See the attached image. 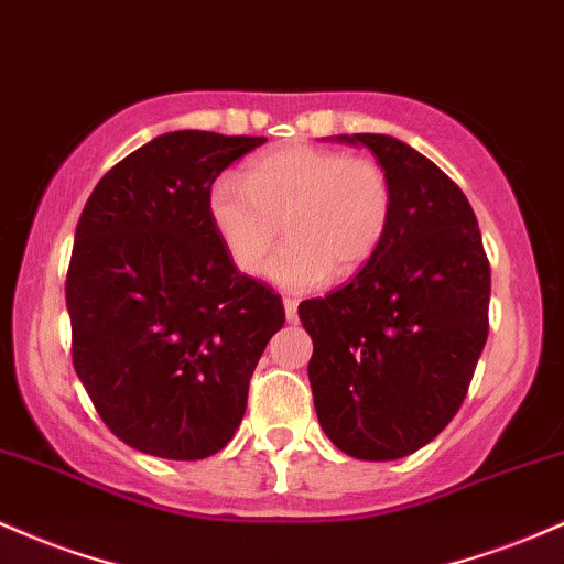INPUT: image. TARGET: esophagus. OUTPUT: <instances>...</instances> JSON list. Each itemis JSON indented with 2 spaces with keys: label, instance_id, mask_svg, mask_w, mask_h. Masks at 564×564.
I'll return each mask as SVG.
<instances>
[{
  "label": "esophagus",
  "instance_id": "34e87169",
  "mask_svg": "<svg viewBox=\"0 0 564 564\" xmlns=\"http://www.w3.org/2000/svg\"><path fill=\"white\" fill-rule=\"evenodd\" d=\"M283 307H286V318L292 321H296V307H300V300H294V296H286V300H283Z\"/></svg>",
  "mask_w": 564,
  "mask_h": 564
}]
</instances>
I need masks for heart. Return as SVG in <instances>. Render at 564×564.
I'll return each instance as SVG.
<instances>
[{"instance_id":"heart-1","label":"heart","mask_w":564,"mask_h":564,"mask_svg":"<svg viewBox=\"0 0 564 564\" xmlns=\"http://www.w3.org/2000/svg\"><path fill=\"white\" fill-rule=\"evenodd\" d=\"M208 221L227 257L257 275L286 227L289 243L272 257L268 278L311 292L332 278L356 275L386 240L393 184L377 160L289 144L253 158L246 184L219 176L208 187Z\"/></svg>"}]
</instances>
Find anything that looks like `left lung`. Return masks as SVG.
Instances as JSON below:
<instances>
[{"mask_svg":"<svg viewBox=\"0 0 564 564\" xmlns=\"http://www.w3.org/2000/svg\"><path fill=\"white\" fill-rule=\"evenodd\" d=\"M332 139L372 150L393 219L348 286L300 305L315 414L345 455L399 460L466 399L490 329V262L471 203L425 154L382 133Z\"/></svg>","mask_w":564,"mask_h":564,"instance_id":"8db88e82","label":"left lung"}]
</instances>
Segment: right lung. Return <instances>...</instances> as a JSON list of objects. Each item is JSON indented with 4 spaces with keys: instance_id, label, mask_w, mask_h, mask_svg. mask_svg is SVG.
<instances>
[{
    "instance_id": "obj_1",
    "label": "right lung",
    "mask_w": 564,
    "mask_h": 564,
    "mask_svg": "<svg viewBox=\"0 0 564 564\" xmlns=\"http://www.w3.org/2000/svg\"><path fill=\"white\" fill-rule=\"evenodd\" d=\"M264 135L173 131L96 184L66 275L72 358L117 438L165 460H203L238 431L283 302L243 275L206 197Z\"/></svg>"
}]
</instances>
